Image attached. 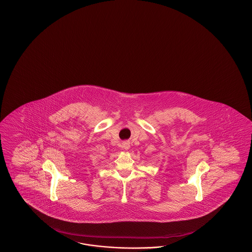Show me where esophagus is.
Instances as JSON below:
<instances>
[{"label":"esophagus","mask_w":252,"mask_h":252,"mask_svg":"<svg viewBox=\"0 0 252 252\" xmlns=\"http://www.w3.org/2000/svg\"><path fill=\"white\" fill-rule=\"evenodd\" d=\"M123 149L125 150H127L129 149V144H128V142H124V144H123Z\"/></svg>","instance_id":"1"}]
</instances>
